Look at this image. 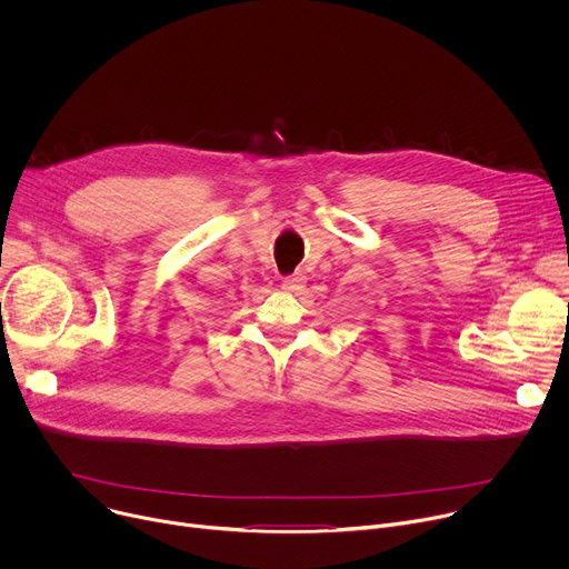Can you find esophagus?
Instances as JSON below:
<instances>
[{
  "label": "esophagus",
  "mask_w": 569,
  "mask_h": 569,
  "mask_svg": "<svg viewBox=\"0 0 569 569\" xmlns=\"http://www.w3.org/2000/svg\"><path fill=\"white\" fill-rule=\"evenodd\" d=\"M281 288L286 290V292H297L299 288H303V274H292V277H286L283 279V283H281Z\"/></svg>",
  "instance_id": "esophagus-1"
}]
</instances>
